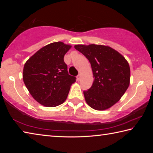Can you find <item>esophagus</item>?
<instances>
[{"label":"esophagus","mask_w":153,"mask_h":153,"mask_svg":"<svg viewBox=\"0 0 153 153\" xmlns=\"http://www.w3.org/2000/svg\"><path fill=\"white\" fill-rule=\"evenodd\" d=\"M80 78H81V76H80V75L79 74L78 76H77V81H79V80H80Z\"/></svg>","instance_id":"esophagus-1"}]
</instances>
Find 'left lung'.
Here are the masks:
<instances>
[{
    "label": "left lung",
    "mask_w": 153,
    "mask_h": 153,
    "mask_svg": "<svg viewBox=\"0 0 153 153\" xmlns=\"http://www.w3.org/2000/svg\"><path fill=\"white\" fill-rule=\"evenodd\" d=\"M74 47L88 59L92 69L94 82L90 88L84 91L87 104L98 111L112 107L129 85L130 69L128 61L107 46L92 44Z\"/></svg>",
    "instance_id": "8db88e82"
}]
</instances>
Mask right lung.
<instances>
[{
    "label": "right lung",
    "mask_w": 153,
    "mask_h": 153,
    "mask_svg": "<svg viewBox=\"0 0 153 153\" xmlns=\"http://www.w3.org/2000/svg\"><path fill=\"white\" fill-rule=\"evenodd\" d=\"M71 46L62 42L44 46L24 65L23 79L30 94L42 105H61L76 77L69 75L64 56Z\"/></svg>",
    "instance_id": "1"
}]
</instances>
